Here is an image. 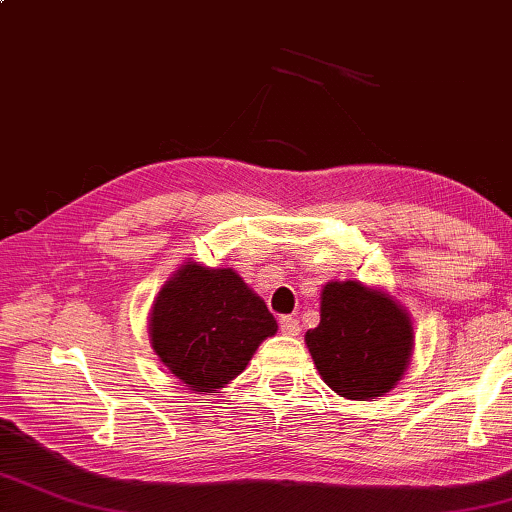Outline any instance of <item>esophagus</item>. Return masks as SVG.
Wrapping results in <instances>:
<instances>
[{
    "label": "esophagus",
    "mask_w": 512,
    "mask_h": 512,
    "mask_svg": "<svg viewBox=\"0 0 512 512\" xmlns=\"http://www.w3.org/2000/svg\"><path fill=\"white\" fill-rule=\"evenodd\" d=\"M280 329L284 336H297V333H300V320L291 318V315H284V318H280Z\"/></svg>",
    "instance_id": "esophagus-1"
}]
</instances>
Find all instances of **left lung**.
I'll list each match as a JSON object with an SVG mask.
<instances>
[{
  "instance_id": "obj_1",
  "label": "left lung",
  "mask_w": 512,
  "mask_h": 512,
  "mask_svg": "<svg viewBox=\"0 0 512 512\" xmlns=\"http://www.w3.org/2000/svg\"><path fill=\"white\" fill-rule=\"evenodd\" d=\"M412 342V324L401 306L358 282L324 286L320 324L306 331L322 380L351 401L389 392L410 362Z\"/></svg>"
}]
</instances>
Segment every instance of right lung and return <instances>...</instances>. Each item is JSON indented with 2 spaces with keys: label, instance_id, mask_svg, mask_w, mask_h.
<instances>
[{
  "label": "right lung",
  "instance_id": "obj_1",
  "mask_svg": "<svg viewBox=\"0 0 512 512\" xmlns=\"http://www.w3.org/2000/svg\"><path fill=\"white\" fill-rule=\"evenodd\" d=\"M277 322L262 297L232 268L188 262L163 286L152 309V347L194 392H217L246 369Z\"/></svg>",
  "mask_w": 512,
  "mask_h": 512
}]
</instances>
